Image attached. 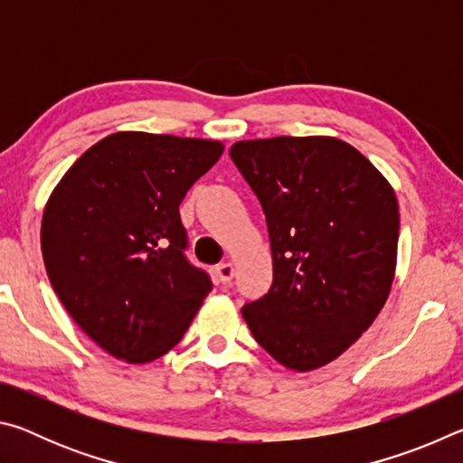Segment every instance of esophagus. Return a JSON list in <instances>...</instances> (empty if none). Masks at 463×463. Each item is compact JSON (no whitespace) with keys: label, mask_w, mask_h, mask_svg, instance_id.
Returning <instances> with one entry per match:
<instances>
[{"label":"esophagus","mask_w":463,"mask_h":463,"mask_svg":"<svg viewBox=\"0 0 463 463\" xmlns=\"http://www.w3.org/2000/svg\"><path fill=\"white\" fill-rule=\"evenodd\" d=\"M232 276H234L232 263H221V265H216V278L221 279V284H229V281L232 279Z\"/></svg>","instance_id":"1"}]
</instances>
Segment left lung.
Returning <instances> with one entry per match:
<instances>
[{
  "mask_svg": "<svg viewBox=\"0 0 463 463\" xmlns=\"http://www.w3.org/2000/svg\"><path fill=\"white\" fill-rule=\"evenodd\" d=\"M231 159L261 202L273 281L242 307L255 341L294 372L347 351L380 315L396 269V194L335 137L239 140Z\"/></svg>",
  "mask_w": 463,
  "mask_h": 463,
  "instance_id": "obj_1",
  "label": "left lung"
}]
</instances>
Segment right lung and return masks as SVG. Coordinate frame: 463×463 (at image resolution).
I'll use <instances>...</instances> for the list:
<instances>
[{"mask_svg": "<svg viewBox=\"0 0 463 463\" xmlns=\"http://www.w3.org/2000/svg\"><path fill=\"white\" fill-rule=\"evenodd\" d=\"M222 151L218 140L114 132L73 163L46 202L41 247L51 286L116 359L165 355L213 289L184 255L179 203Z\"/></svg>", "mask_w": 463, "mask_h": 463, "instance_id": "1", "label": "right lung"}]
</instances>
